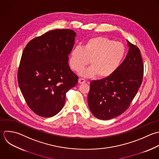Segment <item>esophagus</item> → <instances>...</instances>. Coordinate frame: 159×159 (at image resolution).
<instances>
[{
	"label": "esophagus",
	"instance_id": "esophagus-1",
	"mask_svg": "<svg viewBox=\"0 0 159 159\" xmlns=\"http://www.w3.org/2000/svg\"><path fill=\"white\" fill-rule=\"evenodd\" d=\"M85 82H86V80L84 79L80 78V79H79V84H84V83H85Z\"/></svg>",
	"mask_w": 159,
	"mask_h": 159
}]
</instances>
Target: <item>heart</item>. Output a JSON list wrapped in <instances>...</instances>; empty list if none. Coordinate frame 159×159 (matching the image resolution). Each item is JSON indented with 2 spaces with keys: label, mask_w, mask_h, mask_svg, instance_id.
I'll use <instances>...</instances> for the list:
<instances>
[{
  "label": "heart",
  "mask_w": 159,
  "mask_h": 159,
  "mask_svg": "<svg viewBox=\"0 0 159 159\" xmlns=\"http://www.w3.org/2000/svg\"><path fill=\"white\" fill-rule=\"evenodd\" d=\"M125 55L124 45L104 36L90 39L81 47L75 46L70 53L69 64L72 69L79 72L89 63L92 66L81 71L80 75L90 77L98 74L107 77L120 66Z\"/></svg>",
  "instance_id": "obj_1"
}]
</instances>
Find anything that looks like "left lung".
Wrapping results in <instances>:
<instances>
[{
    "label": "left lung",
    "mask_w": 159,
    "mask_h": 159,
    "mask_svg": "<svg viewBox=\"0 0 159 159\" xmlns=\"http://www.w3.org/2000/svg\"><path fill=\"white\" fill-rule=\"evenodd\" d=\"M128 41V53L116 71L104 79L92 80L88 105L97 118L108 120L123 113L141 85L144 66L141 51Z\"/></svg>",
    "instance_id": "left-lung-1"
}]
</instances>
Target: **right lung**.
<instances>
[{
	"instance_id": "add662e5",
	"label": "right lung",
	"mask_w": 159,
	"mask_h": 159,
	"mask_svg": "<svg viewBox=\"0 0 159 159\" xmlns=\"http://www.w3.org/2000/svg\"><path fill=\"white\" fill-rule=\"evenodd\" d=\"M76 33L69 29L51 30L25 46L18 70V83L29 108L52 117L63 108L66 94L78 82L69 66Z\"/></svg>"
}]
</instances>
